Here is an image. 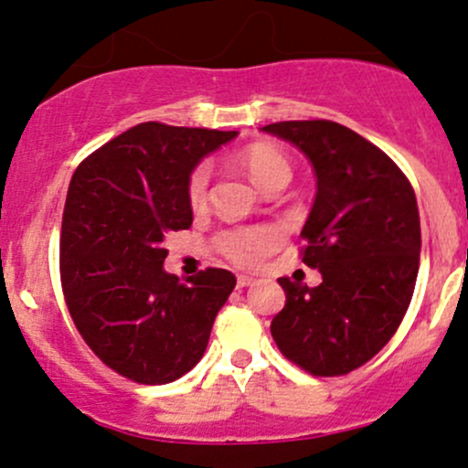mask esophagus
<instances>
[{"mask_svg":"<svg viewBox=\"0 0 468 468\" xmlns=\"http://www.w3.org/2000/svg\"><path fill=\"white\" fill-rule=\"evenodd\" d=\"M249 283H252V277L250 275H238V286L239 288L249 286Z\"/></svg>","mask_w":468,"mask_h":468,"instance_id":"34e87169","label":"esophagus"}]
</instances>
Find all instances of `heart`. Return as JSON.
I'll return each instance as SVG.
<instances>
[{
  "mask_svg": "<svg viewBox=\"0 0 468 468\" xmlns=\"http://www.w3.org/2000/svg\"><path fill=\"white\" fill-rule=\"evenodd\" d=\"M241 163L261 191H266L275 182H288L292 176L286 155L271 144H252L241 154ZM208 180H211V166L207 163L191 174L189 185H186V197H189L191 207L197 208L207 202ZM279 239H282V230L277 227H244L219 235L218 246L235 264L252 266L264 260L279 244Z\"/></svg>",
  "mask_w": 468,
  "mask_h": 468,
  "instance_id": "obj_1",
  "label": "heart"
}]
</instances>
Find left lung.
I'll return each instance as SVG.
<instances>
[{
	"label": "left lung",
	"mask_w": 468,
	"mask_h": 468,
	"mask_svg": "<svg viewBox=\"0 0 468 468\" xmlns=\"http://www.w3.org/2000/svg\"><path fill=\"white\" fill-rule=\"evenodd\" d=\"M261 132L313 165L303 264L324 277L314 288L279 279L286 305L271 335L305 372L347 374L388 346L410 308L420 266L416 193L388 154L338 122L283 121Z\"/></svg>",
	"instance_id": "left-lung-1"
}]
</instances>
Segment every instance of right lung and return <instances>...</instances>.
Returning a JSON list of instances; mask_svg holds the SVG:
<instances>
[{
	"label": "right lung",
	"instance_id": "add662e5",
	"mask_svg": "<svg viewBox=\"0 0 468 468\" xmlns=\"http://www.w3.org/2000/svg\"><path fill=\"white\" fill-rule=\"evenodd\" d=\"M238 132L141 122L105 143L69 180L61 283L74 325L125 378L165 385L197 365L235 275L207 268L185 283L165 271L163 241L186 230V185L204 155Z\"/></svg>",
	"mask_w": 468,
	"mask_h": 468
}]
</instances>
